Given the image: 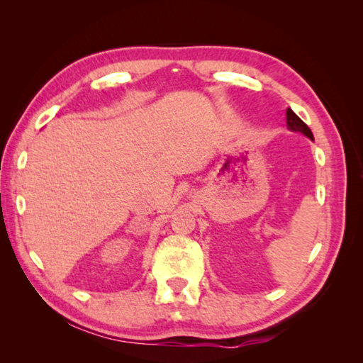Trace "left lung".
<instances>
[{"label":"left lung","instance_id":"left-lung-1","mask_svg":"<svg viewBox=\"0 0 363 363\" xmlns=\"http://www.w3.org/2000/svg\"><path fill=\"white\" fill-rule=\"evenodd\" d=\"M287 128L290 130H295V133L304 134L306 137H309L311 140H313V134H312V130L309 129V126H307L306 123L290 109V107L287 109Z\"/></svg>","mask_w":363,"mask_h":363}]
</instances>
